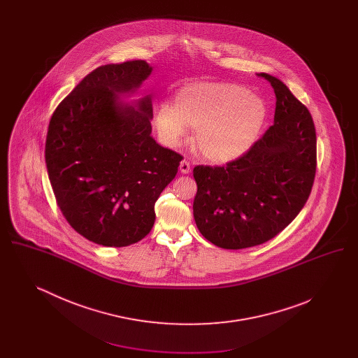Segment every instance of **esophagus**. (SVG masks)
I'll list each match as a JSON object with an SVG mask.
<instances>
[{"instance_id": "34e87169", "label": "esophagus", "mask_w": 358, "mask_h": 358, "mask_svg": "<svg viewBox=\"0 0 358 358\" xmlns=\"http://www.w3.org/2000/svg\"><path fill=\"white\" fill-rule=\"evenodd\" d=\"M190 169H192L190 162L187 161V159H182V161H181V164H180V171H181V173H184V174H187V173H190Z\"/></svg>"}]
</instances>
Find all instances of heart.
<instances>
[{
  "label": "heart",
  "instance_id": "b5f03b06",
  "mask_svg": "<svg viewBox=\"0 0 358 358\" xmlns=\"http://www.w3.org/2000/svg\"><path fill=\"white\" fill-rule=\"evenodd\" d=\"M266 118L263 99L228 83L187 85L178 91L176 104L161 103L155 110V126L166 146L181 145L187 126L196 127V149L215 164H228L247 153Z\"/></svg>",
  "mask_w": 358,
  "mask_h": 358
}]
</instances>
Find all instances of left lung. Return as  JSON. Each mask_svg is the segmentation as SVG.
<instances>
[{"label": "left lung", "instance_id": "1", "mask_svg": "<svg viewBox=\"0 0 358 358\" xmlns=\"http://www.w3.org/2000/svg\"><path fill=\"white\" fill-rule=\"evenodd\" d=\"M273 124L240 158L193 169L194 222L208 241L225 250L263 244L280 234L306 204L317 169V136L306 106L268 73Z\"/></svg>", "mask_w": 358, "mask_h": 358}]
</instances>
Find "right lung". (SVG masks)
Returning a JSON list of instances; mask_svg holds the SVG:
<instances>
[{"mask_svg": "<svg viewBox=\"0 0 358 358\" xmlns=\"http://www.w3.org/2000/svg\"><path fill=\"white\" fill-rule=\"evenodd\" d=\"M152 71L145 60L101 66L50 120L45 164L56 203L78 234L106 247L134 244L152 231L155 201L182 159L154 141L150 95L118 102Z\"/></svg>", "mask_w": 358, "mask_h": 358, "instance_id": "1", "label": "right lung"}]
</instances>
